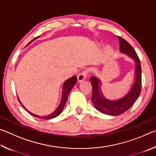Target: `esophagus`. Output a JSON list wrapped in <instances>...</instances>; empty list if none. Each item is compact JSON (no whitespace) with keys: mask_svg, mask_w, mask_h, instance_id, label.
I'll list each match as a JSON object with an SVG mask.
<instances>
[{"mask_svg":"<svg viewBox=\"0 0 156 156\" xmlns=\"http://www.w3.org/2000/svg\"><path fill=\"white\" fill-rule=\"evenodd\" d=\"M87 71H83V72H82L78 76V83H80V82L83 81L85 80L86 78V76H87Z\"/></svg>","mask_w":156,"mask_h":156,"instance_id":"esophagus-1","label":"esophagus"}]
</instances>
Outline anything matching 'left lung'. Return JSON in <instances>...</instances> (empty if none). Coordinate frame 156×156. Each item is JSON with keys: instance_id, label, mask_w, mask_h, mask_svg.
Returning <instances> with one entry per match:
<instances>
[{"instance_id": "8db88e82", "label": "left lung", "mask_w": 156, "mask_h": 156, "mask_svg": "<svg viewBox=\"0 0 156 156\" xmlns=\"http://www.w3.org/2000/svg\"><path fill=\"white\" fill-rule=\"evenodd\" d=\"M120 43V51L132 58L136 62L134 83L130 90L122 98L111 100L105 98L101 91V81L96 77L90 78L92 85L91 100L94 107L100 112L109 115H118L130 109L138 99L141 92L142 69L139 58L130 44L125 39L118 36Z\"/></svg>"}]
</instances>
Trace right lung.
I'll return each instance as SVG.
<instances>
[{"label": "right lung", "mask_w": 156, "mask_h": 156, "mask_svg": "<svg viewBox=\"0 0 156 156\" xmlns=\"http://www.w3.org/2000/svg\"><path fill=\"white\" fill-rule=\"evenodd\" d=\"M38 37H36V38H35L34 39L33 41H31L30 43H29L27 45V46L28 44H30L31 42H33L34 40H36V38H38ZM76 81H77V77H76V76H73V77L69 78L68 80H66L64 84H63L62 85V97H61V100H60V104L58 105V107H57V109L54 111V112L51 113V114L49 115H44V116H39V115H37L36 114H34V113H31L30 112H29V111L26 109V108L23 106V104L21 103V102L20 101L19 98H18V101H19L20 103L23 105V107L25 108V109L27 111V112H29V113H30V114L31 115H34V117H36V118H43V119H44V120H50V119H52V118H54L57 117L58 115H59L60 113H61V112H62L63 110V108H64V106L65 105L66 103V102H67V98H68V96H69V94L70 91L72 90V89L73 88V87L74 86V84H76Z\"/></svg>", "instance_id": "1"}]
</instances>
